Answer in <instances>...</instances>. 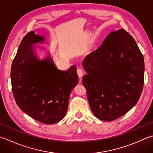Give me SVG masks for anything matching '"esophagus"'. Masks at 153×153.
<instances>
[{"mask_svg":"<svg viewBox=\"0 0 153 153\" xmlns=\"http://www.w3.org/2000/svg\"><path fill=\"white\" fill-rule=\"evenodd\" d=\"M77 75H78V76L79 78L81 79V77H82V75H83V71L82 70V69L80 68H78L77 70Z\"/></svg>","mask_w":153,"mask_h":153,"instance_id":"1","label":"esophagus"}]
</instances>
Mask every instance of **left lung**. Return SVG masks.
I'll list each match as a JSON object with an SVG mask.
<instances>
[{"label": "left lung", "instance_id": "left-lung-1", "mask_svg": "<svg viewBox=\"0 0 153 153\" xmlns=\"http://www.w3.org/2000/svg\"><path fill=\"white\" fill-rule=\"evenodd\" d=\"M82 63L88 74L82 83L99 119L115 120L138 102L144 85V58L134 39L124 29L111 32Z\"/></svg>", "mask_w": 153, "mask_h": 153}]
</instances>
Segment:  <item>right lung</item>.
<instances>
[{
    "label": "right lung",
    "mask_w": 153,
    "mask_h": 153,
    "mask_svg": "<svg viewBox=\"0 0 153 153\" xmlns=\"http://www.w3.org/2000/svg\"><path fill=\"white\" fill-rule=\"evenodd\" d=\"M44 38L28 32L19 45L12 64V90L20 109L44 124H53L64 117L70 93L78 83L76 67L59 70L50 56L39 60L32 44Z\"/></svg>",
    "instance_id": "add662e5"
}]
</instances>
